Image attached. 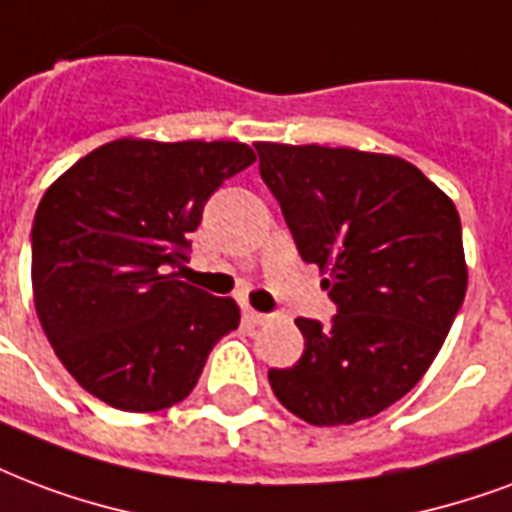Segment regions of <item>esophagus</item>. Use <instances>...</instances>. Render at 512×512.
I'll return each instance as SVG.
<instances>
[{
  "mask_svg": "<svg viewBox=\"0 0 512 512\" xmlns=\"http://www.w3.org/2000/svg\"><path fill=\"white\" fill-rule=\"evenodd\" d=\"M244 320L249 325H266L268 320H271V314L255 312V309H244Z\"/></svg>",
  "mask_w": 512,
  "mask_h": 512,
  "instance_id": "obj_1",
  "label": "esophagus"
}]
</instances>
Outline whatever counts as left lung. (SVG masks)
<instances>
[{
    "mask_svg": "<svg viewBox=\"0 0 512 512\" xmlns=\"http://www.w3.org/2000/svg\"><path fill=\"white\" fill-rule=\"evenodd\" d=\"M295 246L320 268L331 323L298 317L304 355L268 382L312 426L374 418L429 372L467 293L461 219L412 162L255 143Z\"/></svg>",
    "mask_w": 512,
    "mask_h": 512,
    "instance_id": "left-lung-1",
    "label": "left lung"
}]
</instances>
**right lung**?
<instances>
[{"label":"right lung","instance_id":"add662e5","mask_svg":"<svg viewBox=\"0 0 512 512\" xmlns=\"http://www.w3.org/2000/svg\"><path fill=\"white\" fill-rule=\"evenodd\" d=\"M255 160L236 140L121 138L45 189L32 225L34 309L83 391L157 412L198 385L241 312L170 268L187 260L206 200Z\"/></svg>","mask_w":512,"mask_h":512}]
</instances>
